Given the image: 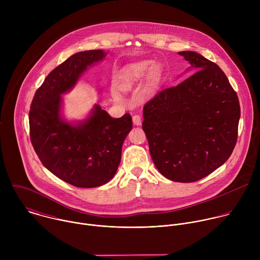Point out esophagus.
<instances>
[{
	"label": "esophagus",
	"instance_id": "34e87169",
	"mask_svg": "<svg viewBox=\"0 0 260 260\" xmlns=\"http://www.w3.org/2000/svg\"><path fill=\"white\" fill-rule=\"evenodd\" d=\"M133 122H134L135 125H141V123H142V118H141V116L138 115V114L134 115V116H133Z\"/></svg>",
	"mask_w": 260,
	"mask_h": 260
}]
</instances>
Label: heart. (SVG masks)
<instances>
[{"label":"heart","instance_id":"b5f03b06","mask_svg":"<svg viewBox=\"0 0 260 260\" xmlns=\"http://www.w3.org/2000/svg\"><path fill=\"white\" fill-rule=\"evenodd\" d=\"M147 73L148 74L147 77L148 86L152 88L158 83L161 71L156 64L151 67L150 60H141L125 67L119 76L118 86L122 90H129L139 84L146 77Z\"/></svg>","mask_w":260,"mask_h":260}]
</instances>
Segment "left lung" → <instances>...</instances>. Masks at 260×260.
Instances as JSON below:
<instances>
[{
	"label": "left lung",
	"instance_id": "left-lung-1",
	"mask_svg": "<svg viewBox=\"0 0 260 260\" xmlns=\"http://www.w3.org/2000/svg\"><path fill=\"white\" fill-rule=\"evenodd\" d=\"M193 73L157 92L143 108V131L151 158L166 178L199 181L223 165L238 139L237 92L224 72L193 51L179 52Z\"/></svg>",
	"mask_w": 260,
	"mask_h": 260
}]
</instances>
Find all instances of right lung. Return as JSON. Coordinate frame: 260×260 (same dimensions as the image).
I'll return each mask as SVG.
<instances>
[{"instance_id": "add662e5", "label": "right lung", "mask_w": 260, "mask_h": 260, "mask_svg": "<svg viewBox=\"0 0 260 260\" xmlns=\"http://www.w3.org/2000/svg\"><path fill=\"white\" fill-rule=\"evenodd\" d=\"M105 56L103 50L71 55L37 89L28 113L30 142L43 166L81 188L101 186L114 177L122 144L133 126L128 113L113 118L99 105L87 119L76 124L64 121L60 115V95L75 86L87 67Z\"/></svg>"}]
</instances>
